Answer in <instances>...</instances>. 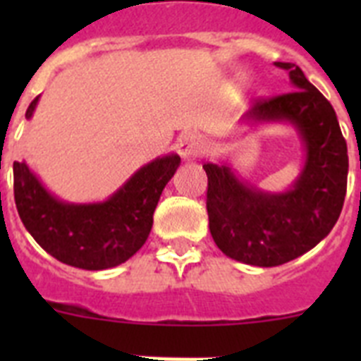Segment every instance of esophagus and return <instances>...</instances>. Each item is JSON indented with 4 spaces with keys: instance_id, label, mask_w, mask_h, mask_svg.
Listing matches in <instances>:
<instances>
[{
    "instance_id": "34e87169",
    "label": "esophagus",
    "mask_w": 361,
    "mask_h": 361,
    "mask_svg": "<svg viewBox=\"0 0 361 361\" xmlns=\"http://www.w3.org/2000/svg\"><path fill=\"white\" fill-rule=\"evenodd\" d=\"M202 149V141L195 133H184L177 142V153L183 161H191Z\"/></svg>"
}]
</instances>
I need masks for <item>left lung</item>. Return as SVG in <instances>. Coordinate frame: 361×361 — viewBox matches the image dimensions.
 <instances>
[{
	"label": "left lung",
	"mask_w": 361,
	"mask_h": 361,
	"mask_svg": "<svg viewBox=\"0 0 361 361\" xmlns=\"http://www.w3.org/2000/svg\"><path fill=\"white\" fill-rule=\"evenodd\" d=\"M293 92L258 101L242 117L250 128L289 124L304 148V164L291 186L267 191L233 170L229 161H206L209 231L226 257L273 267L295 260L324 240L342 213L347 191V145L333 106L293 63Z\"/></svg>",
	"instance_id": "left-lung-1"
}]
</instances>
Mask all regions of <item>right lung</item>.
<instances>
[{
  "instance_id": "add662e5",
  "label": "right lung",
  "mask_w": 361,
  "mask_h": 361,
  "mask_svg": "<svg viewBox=\"0 0 361 361\" xmlns=\"http://www.w3.org/2000/svg\"><path fill=\"white\" fill-rule=\"evenodd\" d=\"M39 97L30 103L32 119ZM180 164L168 153L141 166L108 199L68 202L54 195L27 162H14V199L19 219L34 240L59 262L101 271L126 262L145 245L153 212Z\"/></svg>"
}]
</instances>
